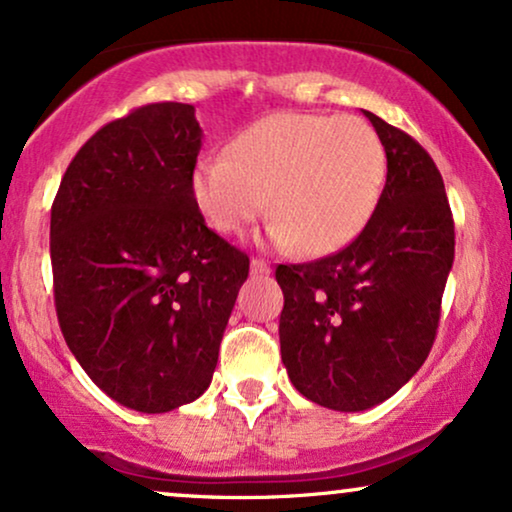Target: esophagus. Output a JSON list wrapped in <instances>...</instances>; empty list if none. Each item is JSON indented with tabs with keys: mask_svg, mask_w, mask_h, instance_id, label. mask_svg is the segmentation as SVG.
I'll list each match as a JSON object with an SVG mask.
<instances>
[{
	"mask_svg": "<svg viewBox=\"0 0 512 512\" xmlns=\"http://www.w3.org/2000/svg\"><path fill=\"white\" fill-rule=\"evenodd\" d=\"M250 274L252 276H269L271 267L264 260H257V257H252V260H250Z\"/></svg>",
	"mask_w": 512,
	"mask_h": 512,
	"instance_id": "esophagus-1",
	"label": "esophagus"
}]
</instances>
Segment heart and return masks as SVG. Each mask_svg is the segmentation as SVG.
I'll return each mask as SVG.
<instances>
[{
    "label": "heart",
    "instance_id": "b5f03b06",
    "mask_svg": "<svg viewBox=\"0 0 512 512\" xmlns=\"http://www.w3.org/2000/svg\"><path fill=\"white\" fill-rule=\"evenodd\" d=\"M386 180L379 135L358 117L276 112L245 126L227 156H203L192 196L220 234H241L264 215L269 238L302 255H330L372 220Z\"/></svg>",
    "mask_w": 512,
    "mask_h": 512
}]
</instances>
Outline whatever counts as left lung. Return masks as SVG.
Returning <instances> with one entry per match:
<instances>
[{
    "mask_svg": "<svg viewBox=\"0 0 512 512\" xmlns=\"http://www.w3.org/2000/svg\"><path fill=\"white\" fill-rule=\"evenodd\" d=\"M386 185L367 227L335 255L278 264V323L292 386L311 403L363 412L410 381L431 353L454 262V220L424 147L377 114Z\"/></svg>",
    "mask_w": 512,
    "mask_h": 512,
    "instance_id": "8db88e82",
    "label": "left lung"
}]
</instances>
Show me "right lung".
Wrapping results in <instances>:
<instances>
[{"instance_id":"add662e5","label":"right lung","mask_w":512,"mask_h":512,"mask_svg":"<svg viewBox=\"0 0 512 512\" xmlns=\"http://www.w3.org/2000/svg\"><path fill=\"white\" fill-rule=\"evenodd\" d=\"M194 105L154 102L79 149L51 208L58 323L119 405L161 414L210 386L250 260L206 227L192 196Z\"/></svg>"}]
</instances>
